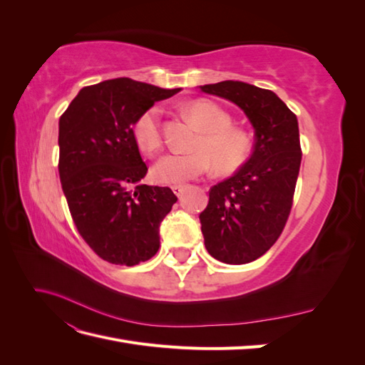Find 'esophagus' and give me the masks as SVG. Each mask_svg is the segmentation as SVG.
Segmentation results:
<instances>
[{
    "label": "esophagus",
    "instance_id": "esophagus-1",
    "mask_svg": "<svg viewBox=\"0 0 365 365\" xmlns=\"http://www.w3.org/2000/svg\"><path fill=\"white\" fill-rule=\"evenodd\" d=\"M172 190H173V193H175L176 196L181 197V196L184 195V192H185V187H184V185H173Z\"/></svg>",
    "mask_w": 365,
    "mask_h": 365
}]
</instances>
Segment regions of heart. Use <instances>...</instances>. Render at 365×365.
Masks as SVG:
<instances>
[{
    "label": "heart",
    "mask_w": 365,
    "mask_h": 365,
    "mask_svg": "<svg viewBox=\"0 0 365 365\" xmlns=\"http://www.w3.org/2000/svg\"><path fill=\"white\" fill-rule=\"evenodd\" d=\"M185 114L201 129L193 143V152L169 153L152 169L161 184H184L201 178L215 165L220 173H233L244 165L252 152V138L244 128L231 125V117L222 108L208 101H193L184 106ZM137 146L153 155L163 148L160 108L143 111L132 125Z\"/></svg>",
    "instance_id": "1"
}]
</instances>
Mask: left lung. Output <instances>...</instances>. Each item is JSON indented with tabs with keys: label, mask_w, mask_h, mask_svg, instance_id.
Wrapping results in <instances>:
<instances>
[{
	"label": "left lung",
	"mask_w": 365,
	"mask_h": 365,
	"mask_svg": "<svg viewBox=\"0 0 365 365\" xmlns=\"http://www.w3.org/2000/svg\"><path fill=\"white\" fill-rule=\"evenodd\" d=\"M201 90L244 109L256 134L251 158L210 189L200 215L205 248L215 259L250 263L275 244L288 222L302 163L298 121L277 96L259 86L225 81Z\"/></svg>",
	"instance_id": "1"
}]
</instances>
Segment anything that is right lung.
Here are the masks:
<instances>
[{
	"label": "right lung",
	"mask_w": 365,
	"mask_h": 365,
	"mask_svg": "<svg viewBox=\"0 0 365 365\" xmlns=\"http://www.w3.org/2000/svg\"><path fill=\"white\" fill-rule=\"evenodd\" d=\"M178 91L120 77L82 88L59 118L58 168L73 222L109 263L134 267L160 248V224L178 197L140 182L148 165L132 125Z\"/></svg>",
	"instance_id": "right-lung-1"
}]
</instances>
